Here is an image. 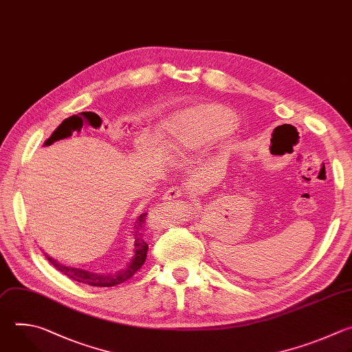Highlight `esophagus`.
<instances>
[{
    "instance_id": "obj_1",
    "label": "esophagus",
    "mask_w": 352,
    "mask_h": 352,
    "mask_svg": "<svg viewBox=\"0 0 352 352\" xmlns=\"http://www.w3.org/2000/svg\"><path fill=\"white\" fill-rule=\"evenodd\" d=\"M182 190L179 187H172L164 194V201H175L176 198L182 197Z\"/></svg>"
}]
</instances>
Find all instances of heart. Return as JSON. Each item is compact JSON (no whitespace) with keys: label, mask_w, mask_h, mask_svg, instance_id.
I'll return each mask as SVG.
<instances>
[{"label":"heart","mask_w":352,"mask_h":352,"mask_svg":"<svg viewBox=\"0 0 352 352\" xmlns=\"http://www.w3.org/2000/svg\"><path fill=\"white\" fill-rule=\"evenodd\" d=\"M236 115L221 105H201L176 115L166 126L170 150L188 153L233 130Z\"/></svg>","instance_id":"b5f03b06"}]
</instances>
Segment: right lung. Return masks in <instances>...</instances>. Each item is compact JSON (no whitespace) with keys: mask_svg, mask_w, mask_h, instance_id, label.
Instances as JSON below:
<instances>
[{"mask_svg":"<svg viewBox=\"0 0 352 352\" xmlns=\"http://www.w3.org/2000/svg\"><path fill=\"white\" fill-rule=\"evenodd\" d=\"M146 217H147V214H142L135 221V226H134V239H135V241H134V256H133V259L130 261V263L127 265V267L124 270H120L116 274H98V273H91V272L83 270V269L69 267V266H65V265L56 262L55 259L48 256L45 252H44V255L51 262V265H54V267H56L60 273L66 274L67 277L76 280V282H79V283H85V285L94 286V287H113V286H118L120 283H124L126 280H129L130 277H133L134 273L138 272L140 267H142L146 262L147 250H148V244L146 243V237H144Z\"/></svg>","mask_w":352,"mask_h":352,"instance_id":"right-lung-1","label":"right lung"}]
</instances>
